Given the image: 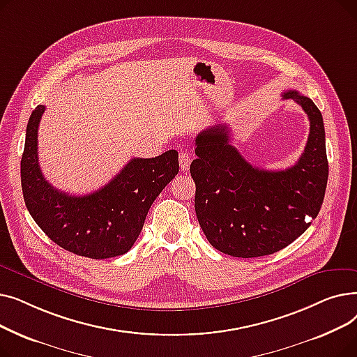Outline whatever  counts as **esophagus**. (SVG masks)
Wrapping results in <instances>:
<instances>
[{
    "label": "esophagus",
    "instance_id": "34e87169",
    "mask_svg": "<svg viewBox=\"0 0 357 357\" xmlns=\"http://www.w3.org/2000/svg\"><path fill=\"white\" fill-rule=\"evenodd\" d=\"M190 163H191V156L188 152H185V150H181L179 152V166L182 171H188L190 169Z\"/></svg>",
    "mask_w": 357,
    "mask_h": 357
}]
</instances>
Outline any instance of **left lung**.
<instances>
[{
	"label": "left lung",
	"mask_w": 357,
	"mask_h": 357,
	"mask_svg": "<svg viewBox=\"0 0 357 357\" xmlns=\"http://www.w3.org/2000/svg\"><path fill=\"white\" fill-rule=\"evenodd\" d=\"M282 98L298 102L310 120L304 153L285 171L252 166L231 146L226 124L204 130L195 139L197 159L190 172L199 226L213 248L234 257L287 248L310 227L324 201L328 162L321 112L298 91H285Z\"/></svg>",
	"instance_id": "1"
}]
</instances>
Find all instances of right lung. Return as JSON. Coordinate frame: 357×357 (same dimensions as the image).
Returning a JSON list of instances; mask_svg holds the SVG:
<instances>
[{"label":"right lung","instance_id":"1","mask_svg":"<svg viewBox=\"0 0 357 357\" xmlns=\"http://www.w3.org/2000/svg\"><path fill=\"white\" fill-rule=\"evenodd\" d=\"M45 109L37 105L31 112L22 158V188L30 215L50 240L70 253L91 259L127 253L153 201L178 175V152L135 158L98 191L69 195L52 186L40 171L37 130Z\"/></svg>","mask_w":357,"mask_h":357}]
</instances>
